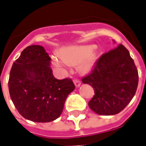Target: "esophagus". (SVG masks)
<instances>
[{"mask_svg": "<svg viewBox=\"0 0 146 146\" xmlns=\"http://www.w3.org/2000/svg\"><path fill=\"white\" fill-rule=\"evenodd\" d=\"M73 82H74V84H75V86L76 87H80V80L79 79H74L73 80Z\"/></svg>", "mask_w": 146, "mask_h": 146, "instance_id": "obj_1", "label": "esophagus"}]
</instances>
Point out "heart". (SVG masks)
<instances>
[{"label": "heart", "mask_w": 146, "mask_h": 146, "mask_svg": "<svg viewBox=\"0 0 146 146\" xmlns=\"http://www.w3.org/2000/svg\"><path fill=\"white\" fill-rule=\"evenodd\" d=\"M94 46H72L63 48L59 55H53L52 64L57 68H63L68 65H77L80 63V70L83 72L91 70L96 60V55L92 53Z\"/></svg>", "instance_id": "obj_1"}]
</instances>
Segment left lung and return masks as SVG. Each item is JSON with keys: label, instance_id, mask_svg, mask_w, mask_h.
I'll return each instance as SVG.
<instances>
[{"label": "left lung", "instance_id": "obj_1", "mask_svg": "<svg viewBox=\"0 0 146 146\" xmlns=\"http://www.w3.org/2000/svg\"><path fill=\"white\" fill-rule=\"evenodd\" d=\"M95 89L89 107L99 115H115L128 105L138 88V73L123 44L102 54L93 70L82 78Z\"/></svg>", "mask_w": 146, "mask_h": 146}]
</instances>
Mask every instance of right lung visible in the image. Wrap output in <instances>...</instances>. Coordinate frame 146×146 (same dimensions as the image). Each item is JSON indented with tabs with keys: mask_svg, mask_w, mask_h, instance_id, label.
Returning a JSON list of instances; mask_svg holds the SVG:
<instances>
[{
	"mask_svg": "<svg viewBox=\"0 0 146 146\" xmlns=\"http://www.w3.org/2000/svg\"><path fill=\"white\" fill-rule=\"evenodd\" d=\"M51 58L44 47L30 45L15 60L8 80L9 94L18 112L33 122H51L60 116L67 96L75 89L70 78L56 79Z\"/></svg>",
	"mask_w": 146,
	"mask_h": 146,
	"instance_id": "right-lung-1",
	"label": "right lung"
}]
</instances>
